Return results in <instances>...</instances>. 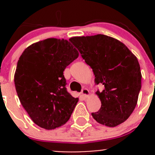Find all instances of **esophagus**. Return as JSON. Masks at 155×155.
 Masks as SVG:
<instances>
[{
    "label": "esophagus",
    "instance_id": "obj_1",
    "mask_svg": "<svg viewBox=\"0 0 155 155\" xmlns=\"http://www.w3.org/2000/svg\"><path fill=\"white\" fill-rule=\"evenodd\" d=\"M82 94L84 95V96L85 97H87L89 95V91H88V89H87V88H83L82 90Z\"/></svg>",
    "mask_w": 155,
    "mask_h": 155
}]
</instances>
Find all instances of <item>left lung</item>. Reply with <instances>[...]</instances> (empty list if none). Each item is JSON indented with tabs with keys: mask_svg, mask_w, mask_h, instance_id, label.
<instances>
[{
	"mask_svg": "<svg viewBox=\"0 0 155 155\" xmlns=\"http://www.w3.org/2000/svg\"><path fill=\"white\" fill-rule=\"evenodd\" d=\"M85 63L92 68L96 94L101 107L92 117L101 124L113 127L126 121L137 106L142 75L137 57L119 40L104 34L70 39Z\"/></svg>",
	"mask_w": 155,
	"mask_h": 155,
	"instance_id": "obj_1",
	"label": "left lung"
}]
</instances>
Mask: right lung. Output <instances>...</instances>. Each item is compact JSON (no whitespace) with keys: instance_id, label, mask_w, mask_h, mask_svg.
<instances>
[{"instance_id":"1","label":"right lung","mask_w":155,"mask_h":155,"mask_svg":"<svg viewBox=\"0 0 155 155\" xmlns=\"http://www.w3.org/2000/svg\"><path fill=\"white\" fill-rule=\"evenodd\" d=\"M78 56L70 41L56 38L34 43L20 56L15 90L22 107L40 127L52 130L70 119L79 98L67 90L64 70Z\"/></svg>"}]
</instances>
